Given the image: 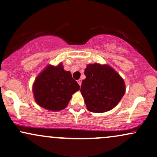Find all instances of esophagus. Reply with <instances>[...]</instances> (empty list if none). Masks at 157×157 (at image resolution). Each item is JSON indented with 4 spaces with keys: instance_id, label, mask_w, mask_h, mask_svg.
Wrapping results in <instances>:
<instances>
[{
    "instance_id": "34e87169",
    "label": "esophagus",
    "mask_w": 157,
    "mask_h": 157,
    "mask_svg": "<svg viewBox=\"0 0 157 157\" xmlns=\"http://www.w3.org/2000/svg\"><path fill=\"white\" fill-rule=\"evenodd\" d=\"M77 82H78V84H79V86H81V84H82V80H81V79H80V80H77Z\"/></svg>"
}]
</instances>
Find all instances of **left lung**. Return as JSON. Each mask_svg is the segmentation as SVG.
Masks as SVG:
<instances>
[{"label": "left lung", "mask_w": 157, "mask_h": 157, "mask_svg": "<svg viewBox=\"0 0 157 157\" xmlns=\"http://www.w3.org/2000/svg\"><path fill=\"white\" fill-rule=\"evenodd\" d=\"M80 92L87 109L93 113H105L119 103L126 91L124 79L107 64L90 63L85 69Z\"/></svg>", "instance_id": "8db88e82"}]
</instances>
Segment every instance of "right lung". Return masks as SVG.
<instances>
[{"mask_svg":"<svg viewBox=\"0 0 157 157\" xmlns=\"http://www.w3.org/2000/svg\"><path fill=\"white\" fill-rule=\"evenodd\" d=\"M32 90L39 106L56 112L67 107L72 94L80 90V86L60 63L56 67L47 66L36 77Z\"/></svg>","mask_w":157,"mask_h":157,"instance_id":"1","label":"right lung"}]
</instances>
